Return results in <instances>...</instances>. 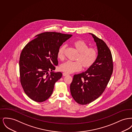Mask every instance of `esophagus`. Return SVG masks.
I'll use <instances>...</instances> for the list:
<instances>
[{
    "label": "esophagus",
    "instance_id": "1",
    "mask_svg": "<svg viewBox=\"0 0 132 132\" xmlns=\"http://www.w3.org/2000/svg\"><path fill=\"white\" fill-rule=\"evenodd\" d=\"M68 75H69L68 74L66 73H63V76H66Z\"/></svg>",
    "mask_w": 132,
    "mask_h": 132
}]
</instances>
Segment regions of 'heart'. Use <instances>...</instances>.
Listing matches in <instances>:
<instances>
[{
	"mask_svg": "<svg viewBox=\"0 0 132 132\" xmlns=\"http://www.w3.org/2000/svg\"><path fill=\"white\" fill-rule=\"evenodd\" d=\"M73 45L79 53L76 59L77 61H68L59 66L60 71L67 74L81 70L82 66L84 69L90 68L94 64L97 57V50L94 48H88V45L82 40H76ZM65 47V45H62L58 50L57 57L59 59L62 60L64 58Z\"/></svg>",
	"mask_w": 132,
	"mask_h": 132,
	"instance_id": "heart-1",
	"label": "heart"
}]
</instances>
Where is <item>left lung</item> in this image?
Instances as JSON below:
<instances>
[{
  "label": "left lung",
  "instance_id": "left-lung-1",
  "mask_svg": "<svg viewBox=\"0 0 132 132\" xmlns=\"http://www.w3.org/2000/svg\"><path fill=\"white\" fill-rule=\"evenodd\" d=\"M94 39L97 57L94 64L82 73L74 76L70 92L74 100L85 105L98 98L103 93L113 72L112 57L110 50L102 39L89 33Z\"/></svg>",
  "mask_w": 132,
  "mask_h": 132
}]
</instances>
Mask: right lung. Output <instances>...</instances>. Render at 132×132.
I'll list each match as a JSON object with an SVG mask.
<instances>
[{
  "label": "right lung",
  "mask_w": 132,
  "mask_h": 132,
  "mask_svg": "<svg viewBox=\"0 0 132 132\" xmlns=\"http://www.w3.org/2000/svg\"><path fill=\"white\" fill-rule=\"evenodd\" d=\"M72 36L56 32L41 33L22 51L19 60L20 82L26 94L32 100L41 102L51 95L55 83L62 76L60 72L53 71L58 64V50Z\"/></svg>",
  "instance_id": "add662e5"
}]
</instances>
